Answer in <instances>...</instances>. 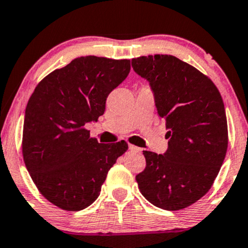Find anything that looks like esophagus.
I'll use <instances>...</instances> for the list:
<instances>
[{"label": "esophagus", "mask_w": 248, "mask_h": 248, "mask_svg": "<svg viewBox=\"0 0 248 248\" xmlns=\"http://www.w3.org/2000/svg\"><path fill=\"white\" fill-rule=\"evenodd\" d=\"M128 148H129L130 151H133V153H141L142 149L136 147V145H133V144H128Z\"/></svg>", "instance_id": "34e87169"}]
</instances>
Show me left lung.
<instances>
[{"label": "left lung", "mask_w": 248, "mask_h": 248, "mask_svg": "<svg viewBox=\"0 0 248 248\" xmlns=\"http://www.w3.org/2000/svg\"><path fill=\"white\" fill-rule=\"evenodd\" d=\"M148 79L169 149L143 151L145 169L136 175L142 195L162 209L181 210L208 193L228 150V121L222 95L209 77L173 55L132 60Z\"/></svg>", "instance_id": "8db88e82"}]
</instances>
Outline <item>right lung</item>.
<instances>
[{
	"label": "right lung",
	"mask_w": 248,
	"mask_h": 248,
	"mask_svg": "<svg viewBox=\"0 0 248 248\" xmlns=\"http://www.w3.org/2000/svg\"><path fill=\"white\" fill-rule=\"evenodd\" d=\"M130 70V60L80 56L44 77L25 109L22 153L39 192L60 209L93 203L124 141L98 143L85 124L105 112L106 98Z\"/></svg>",
	"instance_id": "add662e5"
}]
</instances>
